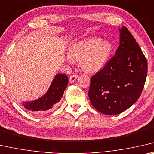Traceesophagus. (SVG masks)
I'll list each match as a JSON object with an SVG mask.
<instances>
[{
	"instance_id": "1",
	"label": "esophagus",
	"mask_w": 154,
	"mask_h": 154,
	"mask_svg": "<svg viewBox=\"0 0 154 154\" xmlns=\"http://www.w3.org/2000/svg\"><path fill=\"white\" fill-rule=\"evenodd\" d=\"M76 79H77V75H71V76L69 77V82H71V83H72V82H75V80H76Z\"/></svg>"
}]
</instances>
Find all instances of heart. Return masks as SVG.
Wrapping results in <instances>:
<instances>
[{
	"mask_svg": "<svg viewBox=\"0 0 154 154\" xmlns=\"http://www.w3.org/2000/svg\"><path fill=\"white\" fill-rule=\"evenodd\" d=\"M112 43L100 37H92L72 44L67 52L69 63L79 61L83 72L94 74L102 70L111 57Z\"/></svg>",
	"mask_w": 154,
	"mask_h": 154,
	"instance_id": "1",
	"label": "heart"
}]
</instances>
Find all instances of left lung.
Masks as SVG:
<instances>
[{
  "mask_svg": "<svg viewBox=\"0 0 154 154\" xmlns=\"http://www.w3.org/2000/svg\"><path fill=\"white\" fill-rule=\"evenodd\" d=\"M119 46L115 56L91 78L89 100L97 111L118 115L137 102L147 77V61L125 26L119 28Z\"/></svg>",
  "mask_w": 154,
  "mask_h": 154,
  "instance_id": "obj_1",
  "label": "left lung"
}]
</instances>
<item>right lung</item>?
<instances>
[{
	"label": "right lung",
	"mask_w": 154,
	"mask_h": 154,
	"mask_svg": "<svg viewBox=\"0 0 154 154\" xmlns=\"http://www.w3.org/2000/svg\"><path fill=\"white\" fill-rule=\"evenodd\" d=\"M68 85V77L63 74H57L52 80L46 94L37 100L22 102L26 109L35 114H41L52 109L61 99Z\"/></svg>",
	"instance_id": "1"
}]
</instances>
